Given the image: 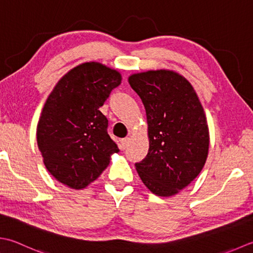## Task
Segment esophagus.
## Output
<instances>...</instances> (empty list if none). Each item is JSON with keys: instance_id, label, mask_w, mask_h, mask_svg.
<instances>
[{"instance_id": "obj_1", "label": "esophagus", "mask_w": 253, "mask_h": 253, "mask_svg": "<svg viewBox=\"0 0 253 253\" xmlns=\"http://www.w3.org/2000/svg\"><path fill=\"white\" fill-rule=\"evenodd\" d=\"M129 142H130V138L129 137H126V138H124V139H122L121 143H122L123 149H126V148L128 147V145H129Z\"/></svg>"}]
</instances>
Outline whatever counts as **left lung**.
<instances>
[{
    "label": "left lung",
    "instance_id": "8db88e82",
    "mask_svg": "<svg viewBox=\"0 0 253 253\" xmlns=\"http://www.w3.org/2000/svg\"><path fill=\"white\" fill-rule=\"evenodd\" d=\"M130 86L146 108L149 151L135 163L153 194L171 196L200 174L209 155L210 133L191 83L173 71L133 74Z\"/></svg>",
    "mask_w": 253,
    "mask_h": 253
}]
</instances>
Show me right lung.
I'll list each match as a JSON object with an SVG mask.
<instances>
[{"mask_svg":"<svg viewBox=\"0 0 253 253\" xmlns=\"http://www.w3.org/2000/svg\"><path fill=\"white\" fill-rule=\"evenodd\" d=\"M116 70L97 62L72 69L54 86L37 125V143L50 174L81 190L96 180L118 147L107 133L103 106L120 85Z\"/></svg>","mask_w":253,"mask_h":253,"instance_id":"add662e5","label":"right lung"}]
</instances>
